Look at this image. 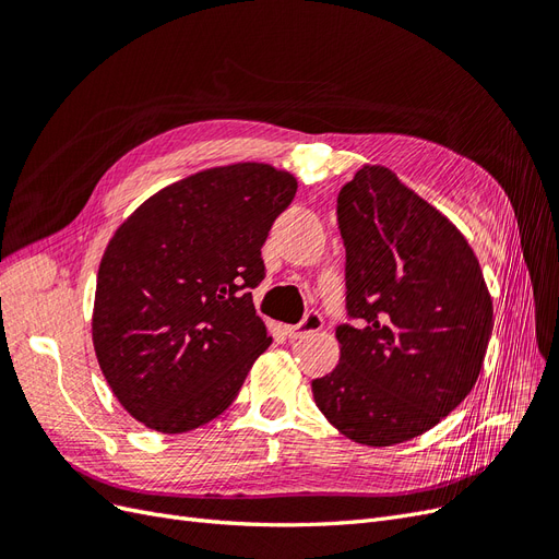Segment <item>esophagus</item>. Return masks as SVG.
Segmentation results:
<instances>
[{"mask_svg":"<svg viewBox=\"0 0 559 559\" xmlns=\"http://www.w3.org/2000/svg\"><path fill=\"white\" fill-rule=\"evenodd\" d=\"M321 326H324V319H321V314H319V312H310V314H306V319L300 321V324H296V326H286V329H284V333L289 335L292 341H298V337H306V335H310V333L319 331Z\"/></svg>","mask_w":559,"mask_h":559,"instance_id":"obj_1","label":"esophagus"}]
</instances>
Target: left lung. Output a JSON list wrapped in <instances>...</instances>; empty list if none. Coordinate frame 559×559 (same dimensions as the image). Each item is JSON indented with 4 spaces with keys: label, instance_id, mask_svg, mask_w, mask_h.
<instances>
[{
    "label": "left lung",
    "instance_id": "1",
    "mask_svg": "<svg viewBox=\"0 0 559 559\" xmlns=\"http://www.w3.org/2000/svg\"><path fill=\"white\" fill-rule=\"evenodd\" d=\"M347 317L341 361L312 380L317 408L361 445L429 431L476 384L492 298L464 235L386 167L366 165L337 193Z\"/></svg>",
    "mask_w": 559,
    "mask_h": 559
}]
</instances>
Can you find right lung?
<instances>
[{"instance_id": "obj_1", "label": "right lung", "mask_w": 559, "mask_h": 559, "mask_svg": "<svg viewBox=\"0 0 559 559\" xmlns=\"http://www.w3.org/2000/svg\"><path fill=\"white\" fill-rule=\"evenodd\" d=\"M296 189L265 163L212 167L165 186L114 233L93 345L114 396L148 429L183 433L222 415L273 343L251 289Z\"/></svg>"}]
</instances>
